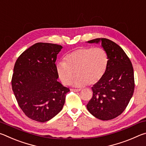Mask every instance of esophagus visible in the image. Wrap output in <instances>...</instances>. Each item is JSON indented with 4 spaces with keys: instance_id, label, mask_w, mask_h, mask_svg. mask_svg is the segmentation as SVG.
I'll return each instance as SVG.
<instances>
[{
    "instance_id": "34e87169",
    "label": "esophagus",
    "mask_w": 146,
    "mask_h": 146,
    "mask_svg": "<svg viewBox=\"0 0 146 146\" xmlns=\"http://www.w3.org/2000/svg\"><path fill=\"white\" fill-rule=\"evenodd\" d=\"M71 91H75V92H78V91H80V89H71Z\"/></svg>"
}]
</instances>
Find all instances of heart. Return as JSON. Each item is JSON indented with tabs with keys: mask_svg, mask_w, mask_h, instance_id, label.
<instances>
[{
	"mask_svg": "<svg viewBox=\"0 0 146 146\" xmlns=\"http://www.w3.org/2000/svg\"><path fill=\"white\" fill-rule=\"evenodd\" d=\"M108 56L101 48L81 47L68 53L64 62H59L56 70L60 82L68 85L74 76L72 84L76 87H84L89 84L94 85L103 78L107 70Z\"/></svg>",
	"mask_w": 146,
	"mask_h": 146,
	"instance_id": "obj_1",
	"label": "heart"
}]
</instances>
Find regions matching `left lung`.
<instances>
[{
  "label": "left lung",
  "instance_id": "1",
  "mask_svg": "<svg viewBox=\"0 0 146 146\" xmlns=\"http://www.w3.org/2000/svg\"><path fill=\"white\" fill-rule=\"evenodd\" d=\"M101 43L108 56L107 70L103 78L91 89L93 97L86 106L94 117L102 120H111L121 115L134 92V71L130 59L114 42L107 38L88 41Z\"/></svg>",
  "mask_w": 146,
  "mask_h": 146
}]
</instances>
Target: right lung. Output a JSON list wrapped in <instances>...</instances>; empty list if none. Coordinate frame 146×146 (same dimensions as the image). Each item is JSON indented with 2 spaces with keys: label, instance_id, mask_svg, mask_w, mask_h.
<instances>
[{
  "label": "right lung",
  "instance_id": "1",
  "mask_svg": "<svg viewBox=\"0 0 146 146\" xmlns=\"http://www.w3.org/2000/svg\"><path fill=\"white\" fill-rule=\"evenodd\" d=\"M62 48L55 44H35L15 64L12 90L27 117L37 122L51 120L62 110L70 89L57 81L55 61Z\"/></svg>",
  "mask_w": 146,
  "mask_h": 146
}]
</instances>
